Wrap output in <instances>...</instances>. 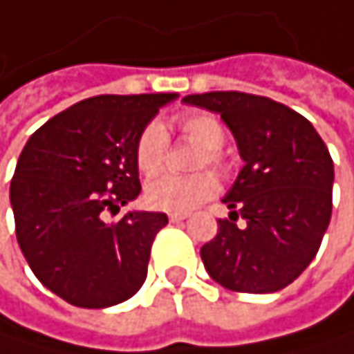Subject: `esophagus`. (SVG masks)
<instances>
[{
	"instance_id": "obj_1",
	"label": "esophagus",
	"mask_w": 354,
	"mask_h": 354,
	"mask_svg": "<svg viewBox=\"0 0 354 354\" xmlns=\"http://www.w3.org/2000/svg\"><path fill=\"white\" fill-rule=\"evenodd\" d=\"M167 218H169V222H183V220H187V214H169Z\"/></svg>"
}]
</instances>
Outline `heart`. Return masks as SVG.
Masks as SVG:
<instances>
[{
	"label": "heart",
	"instance_id": "b5f03b06",
	"mask_svg": "<svg viewBox=\"0 0 354 354\" xmlns=\"http://www.w3.org/2000/svg\"><path fill=\"white\" fill-rule=\"evenodd\" d=\"M178 128L183 136L203 149L197 157V167L212 165L214 169H224L222 145L226 140V128L214 113H187L178 117ZM167 132L161 123L153 121L142 130L136 145V163L140 171L155 174L163 167L167 157ZM218 191V180L209 171L193 174V176H174L159 174L147 183L145 197L147 203L161 212L189 214L207 199H212Z\"/></svg>",
	"mask_w": 354,
	"mask_h": 354
}]
</instances>
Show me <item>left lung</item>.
Masks as SVG:
<instances>
[{
	"mask_svg": "<svg viewBox=\"0 0 354 354\" xmlns=\"http://www.w3.org/2000/svg\"><path fill=\"white\" fill-rule=\"evenodd\" d=\"M183 102L218 113L245 163L222 199L229 218L201 248L205 270L231 292L283 290L313 262L330 224V151L306 117L264 96L207 92Z\"/></svg>",
	"mask_w": 354,
	"mask_h": 354,
	"instance_id": "8db88e82",
	"label": "left lung"
}]
</instances>
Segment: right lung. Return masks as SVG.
Returning <instances> with one entry per match:
<instances>
[{"instance_id": "add662e5", "label": "right lung", "mask_w": 354, "mask_h": 354, "mask_svg": "<svg viewBox=\"0 0 354 354\" xmlns=\"http://www.w3.org/2000/svg\"><path fill=\"white\" fill-rule=\"evenodd\" d=\"M178 94L94 96L54 115L24 145L10 185L16 239L37 279L73 306L106 308L147 279L161 212H106L140 195L136 145Z\"/></svg>"}]
</instances>
